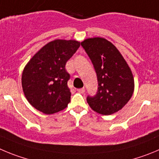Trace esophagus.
<instances>
[{"mask_svg":"<svg viewBox=\"0 0 159 159\" xmlns=\"http://www.w3.org/2000/svg\"><path fill=\"white\" fill-rule=\"evenodd\" d=\"M78 92L79 93H81V94H83V93L85 92V89H84V88H81V89H78Z\"/></svg>","mask_w":159,"mask_h":159,"instance_id":"34e87169","label":"esophagus"}]
</instances>
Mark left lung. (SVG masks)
Returning <instances> with one entry per match:
<instances>
[{
	"mask_svg": "<svg viewBox=\"0 0 159 159\" xmlns=\"http://www.w3.org/2000/svg\"><path fill=\"white\" fill-rule=\"evenodd\" d=\"M94 66L98 79V91L94 97H87L90 107L103 115L122 109L134 92L131 69L118 48L103 38H91L81 41Z\"/></svg>",
	"mask_w": 159,
	"mask_h": 159,
	"instance_id": "8db88e82",
	"label": "left lung"
}]
</instances>
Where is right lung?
I'll use <instances>...</instances> for the list:
<instances>
[{"label":"right lung","instance_id":"1","mask_svg":"<svg viewBox=\"0 0 159 159\" xmlns=\"http://www.w3.org/2000/svg\"><path fill=\"white\" fill-rule=\"evenodd\" d=\"M80 44L76 40H53L26 63L22 74V87L27 101L35 109L51 115L67 107L71 93L65 65Z\"/></svg>","mask_w":159,"mask_h":159}]
</instances>
